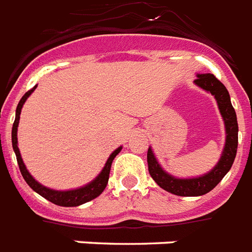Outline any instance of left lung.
Returning <instances> with one entry per match:
<instances>
[{
	"label": "left lung",
	"mask_w": 252,
	"mask_h": 252,
	"mask_svg": "<svg viewBox=\"0 0 252 252\" xmlns=\"http://www.w3.org/2000/svg\"><path fill=\"white\" fill-rule=\"evenodd\" d=\"M195 84L203 90L211 92L215 96L219 104V109L221 116L224 118L225 130H226V142L219 164L207 173L206 176L198 178H189V180H180L174 178L166 172H164L158 165V160L155 158L154 152L148 148L147 152V162L151 177L158 183L161 189L168 192H172L178 196H200L215 189L219 185L225 174L230 170L231 165L234 162L238 147V122L237 114L230 102V96L224 84L217 79L213 74H199L195 79Z\"/></svg>",
	"instance_id": "obj_1"
}]
</instances>
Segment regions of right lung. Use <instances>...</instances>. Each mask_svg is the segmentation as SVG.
Returning a JSON list of instances; mask_svg holds the SVG:
<instances>
[{"label": "right lung", "mask_w": 252, "mask_h": 252, "mask_svg": "<svg viewBox=\"0 0 252 252\" xmlns=\"http://www.w3.org/2000/svg\"><path fill=\"white\" fill-rule=\"evenodd\" d=\"M36 88V86L33 88H31L30 91H27L24 94L23 97L21 98V101L17 106V113H15V121H14L13 130H11V142H13V150L15 152V156H17L18 165H19V169H21L22 176H23L24 181L28 183V186L31 187L32 190L36 191L37 194L41 195L43 198H45L46 200L57 204V206L61 207H76L80 206V204H84V203L90 202L92 199L97 198L98 195L101 194L104 189L108 185V180H109V173H110V166H112V162H113L114 158L117 155L120 154L121 147L117 148L113 154L110 155L108 161H106L105 166L101 170V173L96 177V180L92 181L91 183H88L87 186L80 187V189H76V190H70V191H56L50 190V189H46L45 186L40 185L39 182H36L32 176L28 173V170L24 166V162L21 158V152H19V148H18V138H17V131H18V124H19V118H21V110L23 104L26 102L27 97L33 92V90Z\"/></svg>", "instance_id": "add662e5"}]
</instances>
